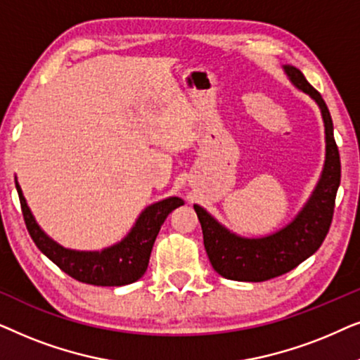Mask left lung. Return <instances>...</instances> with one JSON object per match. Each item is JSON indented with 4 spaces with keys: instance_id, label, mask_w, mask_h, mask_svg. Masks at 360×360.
Listing matches in <instances>:
<instances>
[{
    "instance_id": "8db88e82",
    "label": "left lung",
    "mask_w": 360,
    "mask_h": 360,
    "mask_svg": "<svg viewBox=\"0 0 360 360\" xmlns=\"http://www.w3.org/2000/svg\"><path fill=\"white\" fill-rule=\"evenodd\" d=\"M285 72L300 90L308 93L321 108L326 129V164L321 180L302 213L287 228L267 238H238L211 218L201 206L195 205L211 265L221 277L238 282H265L280 277L316 252L331 226L336 193L341 184V159L326 103L298 68L287 65Z\"/></svg>"
}]
</instances>
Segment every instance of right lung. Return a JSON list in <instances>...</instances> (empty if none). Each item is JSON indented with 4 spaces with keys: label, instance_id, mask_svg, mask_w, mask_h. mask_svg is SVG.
Wrapping results in <instances>:
<instances>
[{
    "label": "right lung",
    "instance_id": "obj_1",
    "mask_svg": "<svg viewBox=\"0 0 360 360\" xmlns=\"http://www.w3.org/2000/svg\"><path fill=\"white\" fill-rule=\"evenodd\" d=\"M16 188L21 201L24 223L39 250L72 278L98 287H121L139 280L149 265L152 245L155 243L160 226L172 211L184 205V200L176 196L159 201L139 216L134 228L120 244L101 252H77L60 248L42 233L27 208L18 181Z\"/></svg>",
    "mask_w": 360,
    "mask_h": 360
}]
</instances>
